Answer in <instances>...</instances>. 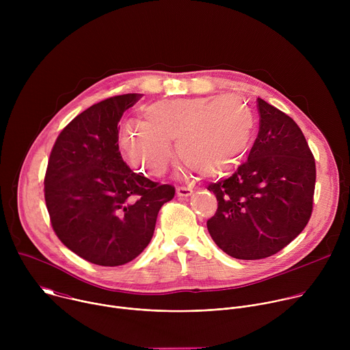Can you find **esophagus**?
Masks as SVG:
<instances>
[{
	"instance_id": "esophagus-1",
	"label": "esophagus",
	"mask_w": 350,
	"mask_h": 350,
	"mask_svg": "<svg viewBox=\"0 0 350 350\" xmlns=\"http://www.w3.org/2000/svg\"><path fill=\"white\" fill-rule=\"evenodd\" d=\"M176 192H177V196L187 198V196H189L193 191H192V188H189V187H178Z\"/></svg>"
}]
</instances>
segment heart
Instances as JSON below:
<instances>
[{
  "mask_svg": "<svg viewBox=\"0 0 350 350\" xmlns=\"http://www.w3.org/2000/svg\"><path fill=\"white\" fill-rule=\"evenodd\" d=\"M145 122L120 133L127 159L152 176H162L172 159V141L189 170L221 176L243 158L255 118L243 99L227 94L162 99L144 108Z\"/></svg>",
  "mask_w": 350,
  "mask_h": 350,
  "instance_id": "b5f03b06",
  "label": "heart"
}]
</instances>
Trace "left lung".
Here are the masks:
<instances>
[{
  "instance_id": "8db88e82",
  "label": "left lung",
  "mask_w": 350,
  "mask_h": 350,
  "mask_svg": "<svg viewBox=\"0 0 350 350\" xmlns=\"http://www.w3.org/2000/svg\"><path fill=\"white\" fill-rule=\"evenodd\" d=\"M259 133L247 161L208 187L217 211L206 223L227 255L269 258L306 227L316 185V163L308 141L288 115L258 98Z\"/></svg>"
}]
</instances>
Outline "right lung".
I'll return each instance as SVG.
<instances>
[{
  "label": "right lung",
  "instance_id": "obj_1",
  "mask_svg": "<svg viewBox=\"0 0 350 350\" xmlns=\"http://www.w3.org/2000/svg\"><path fill=\"white\" fill-rule=\"evenodd\" d=\"M142 94L111 96L58 135L44 178L45 204L62 243L98 266H122L151 242L174 187L134 173L119 151V122Z\"/></svg>",
  "mask_w": 350,
  "mask_h": 350
}]
</instances>
